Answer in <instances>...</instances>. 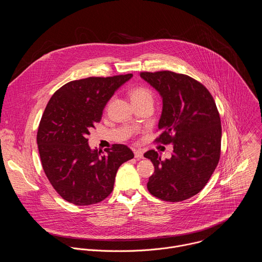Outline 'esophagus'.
Here are the masks:
<instances>
[{"label":"esophagus","mask_w":262,"mask_h":262,"mask_svg":"<svg viewBox=\"0 0 262 262\" xmlns=\"http://www.w3.org/2000/svg\"><path fill=\"white\" fill-rule=\"evenodd\" d=\"M134 154H135L136 159H143V151L140 150V149H137V150L134 151Z\"/></svg>","instance_id":"obj_1"}]
</instances>
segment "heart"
I'll return each mask as SVG.
<instances>
[{"label": "heart", "instance_id": "1", "mask_svg": "<svg viewBox=\"0 0 262 262\" xmlns=\"http://www.w3.org/2000/svg\"><path fill=\"white\" fill-rule=\"evenodd\" d=\"M129 97L132 102L150 101L152 102L154 96L151 91L145 87H136L129 91Z\"/></svg>", "mask_w": 262, "mask_h": 262}]
</instances>
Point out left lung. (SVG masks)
Instances as JSON below:
<instances>
[{"instance_id":"1","label":"left lung","mask_w":262,"mask_h":262,"mask_svg":"<svg viewBox=\"0 0 262 262\" xmlns=\"http://www.w3.org/2000/svg\"><path fill=\"white\" fill-rule=\"evenodd\" d=\"M140 77L163 99L157 141L173 145L166 161L155 150L144 155L155 166L147 189L164 201L186 200L204 188L220 160L222 128L215 102L202 84L185 74L165 70Z\"/></svg>"}]
</instances>
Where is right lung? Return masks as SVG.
Returning <instances> with one entry per match:
<instances>
[{
    "mask_svg": "<svg viewBox=\"0 0 262 262\" xmlns=\"http://www.w3.org/2000/svg\"><path fill=\"white\" fill-rule=\"evenodd\" d=\"M133 74L72 81L57 90L42 115L37 144L43 171L56 192L74 205H91L113 191L119 167L134 158L123 144L105 155L91 149L87 136L102 111Z\"/></svg>",
    "mask_w": 262,
    "mask_h": 262,
    "instance_id": "1",
    "label": "right lung"
}]
</instances>
